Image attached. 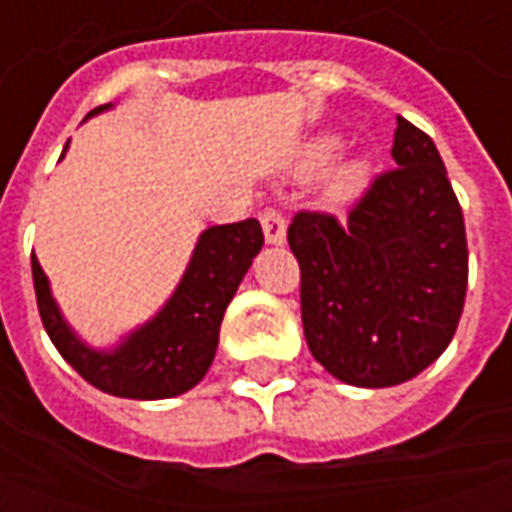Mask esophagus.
I'll list each match as a JSON object with an SVG mask.
<instances>
[{
    "label": "esophagus",
    "instance_id": "34e87169",
    "mask_svg": "<svg viewBox=\"0 0 512 512\" xmlns=\"http://www.w3.org/2000/svg\"><path fill=\"white\" fill-rule=\"evenodd\" d=\"M260 224H263V233H266L268 244H285V238H288V222H285V216L277 208H266V211L260 213Z\"/></svg>",
    "mask_w": 512,
    "mask_h": 512
}]
</instances>
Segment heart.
I'll list each match as a JSON object with an SVG mask.
<instances>
[{"instance_id":"obj_1","label":"heart","mask_w":512,"mask_h":512,"mask_svg":"<svg viewBox=\"0 0 512 512\" xmlns=\"http://www.w3.org/2000/svg\"><path fill=\"white\" fill-rule=\"evenodd\" d=\"M340 147L343 142L337 136H318L307 153H304V161H301V169L304 172H321L332 164L334 158L340 156ZM367 183V167L365 161H345L340 167L334 169L332 175V189L337 194H356Z\"/></svg>"}]
</instances>
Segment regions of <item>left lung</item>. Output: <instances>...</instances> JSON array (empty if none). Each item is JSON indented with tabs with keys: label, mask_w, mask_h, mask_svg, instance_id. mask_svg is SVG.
I'll return each instance as SVG.
<instances>
[{
	"label": "left lung",
	"mask_w": 512,
	"mask_h": 512,
	"mask_svg": "<svg viewBox=\"0 0 512 512\" xmlns=\"http://www.w3.org/2000/svg\"><path fill=\"white\" fill-rule=\"evenodd\" d=\"M392 158L345 224L301 211L288 227L312 356L367 389L403 384L444 354L469 277L461 205L433 139L397 117Z\"/></svg>",
	"instance_id": "left-lung-1"
}]
</instances>
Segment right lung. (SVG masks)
Returning <instances> with one entry per match:
<instances>
[{
    "label": "right lung",
    "instance_id": "right-lung-1",
    "mask_svg": "<svg viewBox=\"0 0 512 512\" xmlns=\"http://www.w3.org/2000/svg\"><path fill=\"white\" fill-rule=\"evenodd\" d=\"M109 106L112 104L98 106L87 117ZM260 246L263 230L257 219L208 227L194 246L183 279L167 304L109 351L90 348L68 326L51 296L49 277L43 274L38 257L32 255L40 321L62 359L95 389L128 400L183 395L208 373L219 345L224 310L233 301Z\"/></svg>",
    "mask_w": 512,
    "mask_h": 512
}]
</instances>
